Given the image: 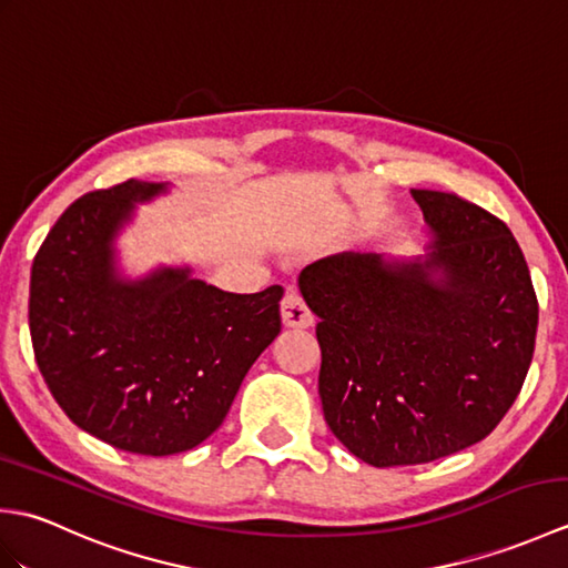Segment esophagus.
Returning <instances> with one entry per match:
<instances>
[{
  "mask_svg": "<svg viewBox=\"0 0 568 568\" xmlns=\"http://www.w3.org/2000/svg\"><path fill=\"white\" fill-rule=\"evenodd\" d=\"M281 315L285 327H310L312 312L297 291H287L281 300Z\"/></svg>",
  "mask_w": 568,
  "mask_h": 568,
  "instance_id": "34e87169",
  "label": "esophagus"
}]
</instances>
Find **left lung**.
Wrapping results in <instances>:
<instances>
[{
    "label": "left lung",
    "mask_w": 568,
    "mask_h": 568,
    "mask_svg": "<svg viewBox=\"0 0 568 568\" xmlns=\"http://www.w3.org/2000/svg\"><path fill=\"white\" fill-rule=\"evenodd\" d=\"M425 258L339 253L300 273L320 317L324 419L371 466H415L486 439L520 395L539 305L510 229L454 192L413 190Z\"/></svg>",
    "instance_id": "8db88e82"
}]
</instances>
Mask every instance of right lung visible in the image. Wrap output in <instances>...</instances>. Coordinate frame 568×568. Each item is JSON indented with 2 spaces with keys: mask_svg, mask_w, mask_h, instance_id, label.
<instances>
[{
  "mask_svg": "<svg viewBox=\"0 0 568 568\" xmlns=\"http://www.w3.org/2000/svg\"><path fill=\"white\" fill-rule=\"evenodd\" d=\"M165 185L126 180L78 197L31 268L36 364L63 413L114 449L168 456L222 425L253 361L281 332L283 287L236 295L159 268L124 281L114 236Z\"/></svg>",
  "mask_w": 568,
  "mask_h": 568,
  "instance_id": "1",
  "label": "right lung"
}]
</instances>
